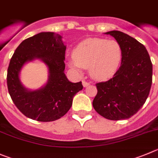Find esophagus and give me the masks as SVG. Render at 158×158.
Segmentation results:
<instances>
[{
  "instance_id": "1",
  "label": "esophagus",
  "mask_w": 158,
  "mask_h": 158,
  "mask_svg": "<svg viewBox=\"0 0 158 158\" xmlns=\"http://www.w3.org/2000/svg\"><path fill=\"white\" fill-rule=\"evenodd\" d=\"M82 85H83L84 87H87V86H89V85H90V83H89V82L85 81H82Z\"/></svg>"
}]
</instances>
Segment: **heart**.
I'll list each match as a JSON object with an SVG mask.
<instances>
[{
  "label": "heart",
  "instance_id": "obj_1",
  "mask_svg": "<svg viewBox=\"0 0 158 158\" xmlns=\"http://www.w3.org/2000/svg\"><path fill=\"white\" fill-rule=\"evenodd\" d=\"M121 46L117 40L89 38L74 48L69 65L75 69H89V74L98 81L112 77L122 61Z\"/></svg>",
  "mask_w": 158,
  "mask_h": 158
}]
</instances>
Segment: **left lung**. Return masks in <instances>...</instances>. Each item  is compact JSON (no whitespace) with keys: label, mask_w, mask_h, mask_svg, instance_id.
I'll list each match as a JSON object with an SVG mask.
<instances>
[{"label":"left lung","mask_w":158,"mask_h":158,"mask_svg":"<svg viewBox=\"0 0 158 158\" xmlns=\"http://www.w3.org/2000/svg\"><path fill=\"white\" fill-rule=\"evenodd\" d=\"M121 44V66L111 79L97 83L92 105L97 113L112 121L128 119L145 103L152 85L153 66L145 46L123 32H106Z\"/></svg>","instance_id":"left-lung-1"}]
</instances>
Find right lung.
Instances as JSON below:
<instances>
[{"mask_svg":"<svg viewBox=\"0 0 158 158\" xmlns=\"http://www.w3.org/2000/svg\"><path fill=\"white\" fill-rule=\"evenodd\" d=\"M66 48L59 34L42 32L24 40L15 49L8 68L7 85L14 104L27 118L43 122L59 119L83 89L81 81L72 83L65 75ZM36 58L49 68V80L44 87L31 91L21 85L19 72L26 62Z\"/></svg>","mask_w":158,"mask_h":158,"instance_id":"obj_1","label":"right lung"}]
</instances>
